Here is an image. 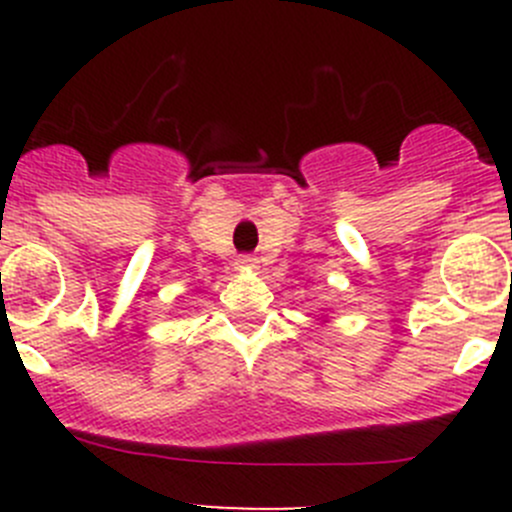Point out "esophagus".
<instances>
[{"mask_svg":"<svg viewBox=\"0 0 512 512\" xmlns=\"http://www.w3.org/2000/svg\"><path fill=\"white\" fill-rule=\"evenodd\" d=\"M255 267H257V257L252 255L237 257V270H255Z\"/></svg>","mask_w":512,"mask_h":512,"instance_id":"34e87169","label":"esophagus"}]
</instances>
